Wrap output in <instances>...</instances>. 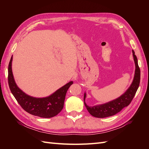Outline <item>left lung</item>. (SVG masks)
<instances>
[{"label":"left lung","mask_w":149,"mask_h":149,"mask_svg":"<svg viewBox=\"0 0 149 149\" xmlns=\"http://www.w3.org/2000/svg\"><path fill=\"white\" fill-rule=\"evenodd\" d=\"M134 60L136 65V70H135V74L133 81L130 86V87L123 95L112 100L110 102L103 104L89 106L85 102L86 93L84 94V105L86 107L87 110L89 114L95 118H104L107 117H110L114 116L118 113L124 107H127L131 102L132 100L136 94L137 89L139 86L140 80H141V70L138 65V61L137 56L135 55L134 51L132 50Z\"/></svg>","instance_id":"left-lung-1"}]
</instances>
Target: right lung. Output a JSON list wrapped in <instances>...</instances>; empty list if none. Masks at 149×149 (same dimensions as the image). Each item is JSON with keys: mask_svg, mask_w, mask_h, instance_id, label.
Instances as JSON below:
<instances>
[{"mask_svg": "<svg viewBox=\"0 0 149 149\" xmlns=\"http://www.w3.org/2000/svg\"><path fill=\"white\" fill-rule=\"evenodd\" d=\"M12 56L8 67V83L11 93L20 106L29 114L40 118H50L59 114L63 108L68 89L73 82H69L46 97L30 96L17 86L12 73Z\"/></svg>", "mask_w": 149, "mask_h": 149, "instance_id": "add662e5", "label": "right lung"}]
</instances>
